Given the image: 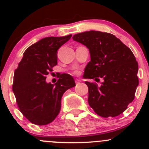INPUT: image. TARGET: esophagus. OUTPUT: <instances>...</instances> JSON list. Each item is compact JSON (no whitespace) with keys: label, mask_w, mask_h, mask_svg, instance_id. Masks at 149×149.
Instances as JSON below:
<instances>
[{"label":"esophagus","mask_w":149,"mask_h":149,"mask_svg":"<svg viewBox=\"0 0 149 149\" xmlns=\"http://www.w3.org/2000/svg\"><path fill=\"white\" fill-rule=\"evenodd\" d=\"M75 82H76V84H79V82H80V80H79V79H75Z\"/></svg>","instance_id":"34e87169"}]
</instances>
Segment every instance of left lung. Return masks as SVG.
<instances>
[{
    "label": "left lung",
    "instance_id": "obj_1",
    "mask_svg": "<svg viewBox=\"0 0 149 149\" xmlns=\"http://www.w3.org/2000/svg\"><path fill=\"white\" fill-rule=\"evenodd\" d=\"M74 41L88 49L91 61L84 70V79H103L100 86L85 81L88 102L94 112L103 118L116 117L133 102L139 86V65L129 47L115 35L99 31L75 34Z\"/></svg>",
    "mask_w": 149,
    "mask_h": 149
}]
</instances>
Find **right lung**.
Masks as SVG:
<instances>
[{"mask_svg":"<svg viewBox=\"0 0 149 149\" xmlns=\"http://www.w3.org/2000/svg\"><path fill=\"white\" fill-rule=\"evenodd\" d=\"M49 37L29 47L15 70L13 92L19 109L31 123L49 124L61 110V98L66 90L75 86L70 75H60L57 83L46 81V76L57 65V51L71 37Z\"/></svg>","mask_w":149,"mask_h":149,"instance_id":"add662e5","label":"right lung"}]
</instances>
